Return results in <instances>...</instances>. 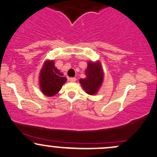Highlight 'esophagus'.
I'll return each mask as SVG.
<instances>
[{"instance_id": "obj_1", "label": "esophagus", "mask_w": 157, "mask_h": 157, "mask_svg": "<svg viewBox=\"0 0 157 157\" xmlns=\"http://www.w3.org/2000/svg\"><path fill=\"white\" fill-rule=\"evenodd\" d=\"M68 80H69L70 82H76V80H77V79L75 78V77H70V78H68Z\"/></svg>"}]
</instances>
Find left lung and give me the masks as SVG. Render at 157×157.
<instances>
[{"label":"left lung","mask_w":157,"mask_h":157,"mask_svg":"<svg viewBox=\"0 0 157 157\" xmlns=\"http://www.w3.org/2000/svg\"><path fill=\"white\" fill-rule=\"evenodd\" d=\"M85 75L86 77L80 79V84L87 94L94 95L98 92L104 80V71L101 63L99 61L89 62Z\"/></svg>","instance_id":"1"}]
</instances>
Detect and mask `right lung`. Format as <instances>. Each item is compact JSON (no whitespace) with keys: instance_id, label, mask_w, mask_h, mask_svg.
I'll use <instances>...</instances> for the list:
<instances>
[{"instance_id":"obj_1","label":"right lung","mask_w":157,"mask_h":157,"mask_svg":"<svg viewBox=\"0 0 157 157\" xmlns=\"http://www.w3.org/2000/svg\"><path fill=\"white\" fill-rule=\"evenodd\" d=\"M67 79L55 67L53 60H47L39 75V86L44 95L52 97L62 89Z\"/></svg>"}]
</instances>
